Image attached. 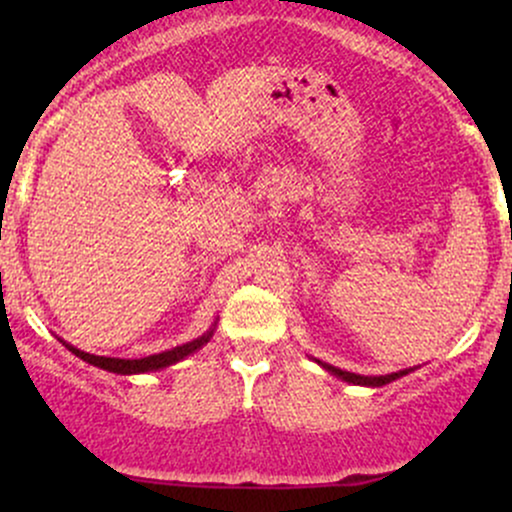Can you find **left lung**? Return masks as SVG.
<instances>
[{
    "label": "left lung",
    "instance_id": "obj_1",
    "mask_svg": "<svg viewBox=\"0 0 512 512\" xmlns=\"http://www.w3.org/2000/svg\"><path fill=\"white\" fill-rule=\"evenodd\" d=\"M317 363H320V366L325 368V370H330L332 375L342 378L344 383L366 385V387H383L387 383H392V380H397V378H402V375H407L409 370H411V368H407V370H399V373H390V375H358V373H349V370L334 368V366H330V363H322V361H317Z\"/></svg>",
    "mask_w": 512,
    "mask_h": 512
}]
</instances>
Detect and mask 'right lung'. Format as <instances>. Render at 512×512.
Masks as SVG:
<instances>
[{
  "instance_id": "obj_1",
  "label": "right lung",
  "mask_w": 512,
  "mask_h": 512,
  "mask_svg": "<svg viewBox=\"0 0 512 512\" xmlns=\"http://www.w3.org/2000/svg\"><path fill=\"white\" fill-rule=\"evenodd\" d=\"M216 327V322H214ZM214 327L207 334H202V337L192 339V342L182 344V346H175V349H168L163 351V354H154V356H146V358H110V356H96V354H86V351L76 349V346L67 344L64 339L60 342L67 346L69 351H72L74 356H79L81 361L91 363V366L96 368H103V370H110V373H120V375H137V373H151V370H161V368H168L173 366V363L182 361V358H187L190 354H195L197 349H202L204 344L209 342L211 334H214Z\"/></svg>"
}]
</instances>
